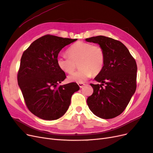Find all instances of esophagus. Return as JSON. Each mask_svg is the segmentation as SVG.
<instances>
[{"instance_id":"34e87169","label":"esophagus","mask_w":153,"mask_h":153,"mask_svg":"<svg viewBox=\"0 0 153 153\" xmlns=\"http://www.w3.org/2000/svg\"><path fill=\"white\" fill-rule=\"evenodd\" d=\"M78 86L80 87V88H82L85 84H84V83H82V82H81V83H78Z\"/></svg>"}]
</instances>
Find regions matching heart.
<instances>
[{"mask_svg":"<svg viewBox=\"0 0 153 153\" xmlns=\"http://www.w3.org/2000/svg\"><path fill=\"white\" fill-rule=\"evenodd\" d=\"M67 54L68 57H59L57 63L62 71L68 74L73 73L78 64L80 68L69 76L70 81L82 83L92 75H98L103 68L105 52L100 45L77 41L68 48Z\"/></svg>","mask_w":153,"mask_h":153,"instance_id":"1","label":"heart"}]
</instances>
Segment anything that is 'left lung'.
<instances>
[{
	"label": "left lung",
	"mask_w": 153,
	"mask_h": 153,
	"mask_svg": "<svg viewBox=\"0 0 153 153\" xmlns=\"http://www.w3.org/2000/svg\"><path fill=\"white\" fill-rule=\"evenodd\" d=\"M85 40L99 44L105 56L102 70L94 78L101 84H91L93 93L87 100L88 106L100 118H114L123 113L136 91V61L121 41L103 36Z\"/></svg>",
	"instance_id": "left-lung-1"
}]
</instances>
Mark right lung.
I'll use <instances>...</instances> for the list:
<instances>
[{"instance_id":"1","label":"right lung","mask_w":153,"mask_h":153,"mask_svg":"<svg viewBox=\"0 0 153 153\" xmlns=\"http://www.w3.org/2000/svg\"><path fill=\"white\" fill-rule=\"evenodd\" d=\"M76 40L47 34L35 40L22 54L18 84L27 107L39 118L51 121L62 117L71 96L79 90L75 82L58 85L66 78L57 65L59 53Z\"/></svg>"}]
</instances>
